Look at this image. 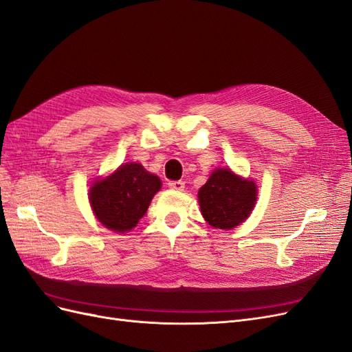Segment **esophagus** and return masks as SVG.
<instances>
[{"instance_id": "obj_1", "label": "esophagus", "mask_w": 352, "mask_h": 352, "mask_svg": "<svg viewBox=\"0 0 352 352\" xmlns=\"http://www.w3.org/2000/svg\"><path fill=\"white\" fill-rule=\"evenodd\" d=\"M167 185L170 189H175V190H182L185 188V182H182V180H170Z\"/></svg>"}]
</instances>
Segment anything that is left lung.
<instances>
[{
    "instance_id": "obj_1",
    "label": "left lung",
    "mask_w": 352,
    "mask_h": 352,
    "mask_svg": "<svg viewBox=\"0 0 352 352\" xmlns=\"http://www.w3.org/2000/svg\"><path fill=\"white\" fill-rule=\"evenodd\" d=\"M199 207L208 225L219 229H232L250 216L255 201L257 186L229 168H217L211 173L198 192Z\"/></svg>"
}]
</instances>
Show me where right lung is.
<instances>
[{
    "instance_id": "obj_1",
    "label": "right lung",
    "mask_w": 352,
    "mask_h": 352,
    "mask_svg": "<svg viewBox=\"0 0 352 352\" xmlns=\"http://www.w3.org/2000/svg\"><path fill=\"white\" fill-rule=\"evenodd\" d=\"M162 180L136 163H127L89 189V201L102 226L127 232L144 217Z\"/></svg>"
}]
</instances>
